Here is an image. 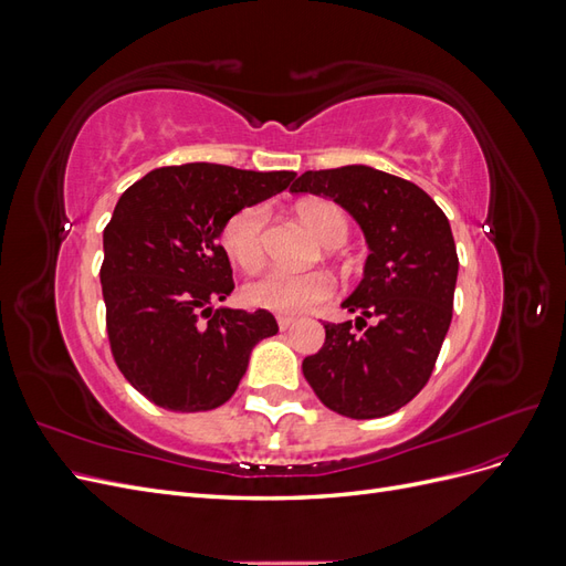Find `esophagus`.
<instances>
[{
    "label": "esophagus",
    "instance_id": "34e87169",
    "mask_svg": "<svg viewBox=\"0 0 566 566\" xmlns=\"http://www.w3.org/2000/svg\"><path fill=\"white\" fill-rule=\"evenodd\" d=\"M276 321H279V328H281V331H287L290 325L295 323V316H283V314H281V316H276Z\"/></svg>",
    "mask_w": 566,
    "mask_h": 566
}]
</instances>
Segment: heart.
<instances>
[{
    "mask_svg": "<svg viewBox=\"0 0 566 566\" xmlns=\"http://www.w3.org/2000/svg\"><path fill=\"white\" fill-rule=\"evenodd\" d=\"M304 227L310 229L323 245L337 248L345 243L349 233L347 214L331 200H304L297 208ZM269 221V208L264 202H252L235 210L221 227V245L231 260L252 269L260 264L264 254V231ZM335 281L325 271H285L264 269L245 285V297L252 306H260L276 314H300L312 310L325 297H331Z\"/></svg>",
    "mask_w": 566,
    "mask_h": 566,
    "instance_id": "obj_1",
    "label": "heart"
}]
</instances>
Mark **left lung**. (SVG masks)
I'll list each match as a JSON object with an SVG mask.
<instances>
[{
  "mask_svg": "<svg viewBox=\"0 0 566 566\" xmlns=\"http://www.w3.org/2000/svg\"><path fill=\"white\" fill-rule=\"evenodd\" d=\"M290 191L342 205L370 248L364 281L342 302L361 312L356 331H367L323 323L325 342L302 361L304 378L339 416H389L430 380L449 333L458 279L449 219L420 186L366 165L304 172Z\"/></svg>",
  "mask_w": 566,
  "mask_h": 566,
  "instance_id": "1",
  "label": "left lung"
}]
</instances>
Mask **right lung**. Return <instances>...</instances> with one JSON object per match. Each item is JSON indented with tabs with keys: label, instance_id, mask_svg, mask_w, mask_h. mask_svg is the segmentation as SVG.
<instances>
[{
	"label": "right lung",
	"instance_id": "add662e5",
	"mask_svg": "<svg viewBox=\"0 0 566 566\" xmlns=\"http://www.w3.org/2000/svg\"><path fill=\"white\" fill-rule=\"evenodd\" d=\"M293 179L188 163L153 169L119 196L104 229L106 331L119 373L148 401L177 413L227 403L252 347L279 333L264 310H212V302L233 290L219 245L224 221Z\"/></svg>",
	"mask_w": 566,
	"mask_h": 566
}]
</instances>
